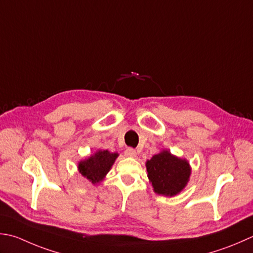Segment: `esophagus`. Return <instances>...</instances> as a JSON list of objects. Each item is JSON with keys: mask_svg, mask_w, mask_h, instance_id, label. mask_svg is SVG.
<instances>
[{"mask_svg": "<svg viewBox=\"0 0 253 253\" xmlns=\"http://www.w3.org/2000/svg\"><path fill=\"white\" fill-rule=\"evenodd\" d=\"M125 155H126L127 157H131V158H133V157H136L137 152H136V150H135V149H133V148H127L126 151H125Z\"/></svg>", "mask_w": 253, "mask_h": 253, "instance_id": "34e87169", "label": "esophagus"}]
</instances>
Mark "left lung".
<instances>
[{
  "label": "left lung",
  "instance_id": "obj_1",
  "mask_svg": "<svg viewBox=\"0 0 253 253\" xmlns=\"http://www.w3.org/2000/svg\"><path fill=\"white\" fill-rule=\"evenodd\" d=\"M148 179L159 195L174 196L184 189L190 180L191 167L185 159L162 150L146 162Z\"/></svg>",
  "mask_w": 253,
  "mask_h": 253
}]
</instances>
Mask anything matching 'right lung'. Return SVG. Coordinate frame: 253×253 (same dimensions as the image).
<instances>
[{"label": "right lung", "mask_w": 253, "mask_h": 253, "mask_svg": "<svg viewBox=\"0 0 253 253\" xmlns=\"http://www.w3.org/2000/svg\"><path fill=\"white\" fill-rule=\"evenodd\" d=\"M118 153L107 150H98L87 159L79 162L78 169L81 174L92 182V184L100 183L111 170Z\"/></svg>", "instance_id": "add662e5"}]
</instances>
